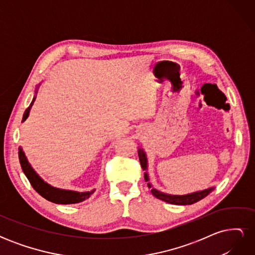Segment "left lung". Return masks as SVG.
<instances>
[{
	"instance_id": "1",
	"label": "left lung",
	"mask_w": 255,
	"mask_h": 255,
	"mask_svg": "<svg viewBox=\"0 0 255 255\" xmlns=\"http://www.w3.org/2000/svg\"><path fill=\"white\" fill-rule=\"evenodd\" d=\"M138 156H139V161H140V165L141 168L143 170H145L143 176H144V180L145 182H148V186L149 188H151V192L153 194L154 197H156L157 199L161 200V201H165L167 203H170V204H175V205H189V204H194L200 200H202L203 198H205L208 194H211V192L214 190L215 187H210V188H206L204 190H199V191H195V192H191V194H187V195H168V194H164V192H161L155 188L152 187V184L149 182V174L146 172L148 170V159H146V155L143 151L142 148L138 149Z\"/></svg>"
}]
</instances>
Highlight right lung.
Segmentation results:
<instances>
[{"mask_svg":"<svg viewBox=\"0 0 255 255\" xmlns=\"http://www.w3.org/2000/svg\"><path fill=\"white\" fill-rule=\"evenodd\" d=\"M40 85V84H39ZM39 85H38L35 94L37 95L38 88H39ZM36 95L34 96V99L32 103L29 104V106L25 110L24 114H23V118L22 122H24L30 112V109L36 100ZM19 160H20V165L23 172L26 175L27 180L29 181L30 185H32L33 188L39 194L41 197L44 199H47L48 201H51L53 203L56 204H74V203H80L85 201V200L88 199L92 194H94L96 189H92L90 191H73V190H68V189H60L51 186L50 184L47 182H44L41 177L36 173V171L33 169V167L30 166L28 163V160L25 156V153L23 152L22 148L20 146L19 148Z\"/></svg>","mask_w":255,"mask_h":255,"instance_id":"obj_1","label":"right lung"}]
</instances>
